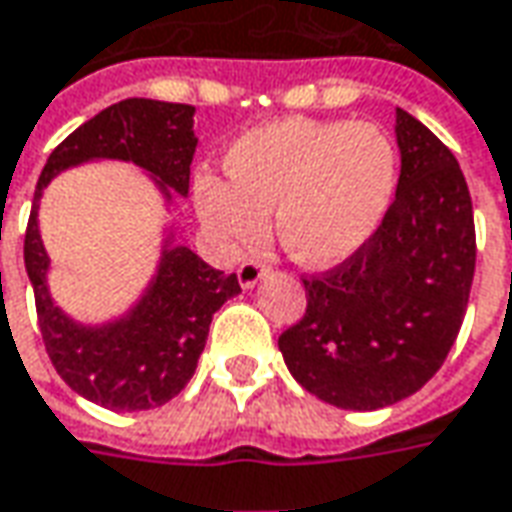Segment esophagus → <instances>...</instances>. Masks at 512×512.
<instances>
[{
    "label": "esophagus",
    "mask_w": 512,
    "mask_h": 512,
    "mask_svg": "<svg viewBox=\"0 0 512 512\" xmlns=\"http://www.w3.org/2000/svg\"><path fill=\"white\" fill-rule=\"evenodd\" d=\"M263 274H266V263H260V260H243L241 269H238V280H241L243 288H252Z\"/></svg>",
    "instance_id": "1"
}]
</instances>
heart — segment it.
Returning <instances> with one entry per match:
<instances>
[{
    "label": "heart",
    "mask_w": 512,
    "mask_h": 512,
    "mask_svg": "<svg viewBox=\"0 0 512 512\" xmlns=\"http://www.w3.org/2000/svg\"><path fill=\"white\" fill-rule=\"evenodd\" d=\"M224 170L229 182L198 173L193 196L201 221L227 249H257L274 212L285 252L325 269L356 255L387 218L398 154L370 123L291 117L241 134Z\"/></svg>",
    "instance_id": "obj_1"
}]
</instances>
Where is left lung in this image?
Listing matches in <instances>:
<instances>
[{"label":"left lung","mask_w":512,"mask_h":512,"mask_svg":"<svg viewBox=\"0 0 512 512\" xmlns=\"http://www.w3.org/2000/svg\"><path fill=\"white\" fill-rule=\"evenodd\" d=\"M401 179L387 218L344 263L305 277V314L280 336L285 367L319 401L373 412L446 361L474 283L476 232L460 162L398 109Z\"/></svg>","instance_id":"8db88e82"}]
</instances>
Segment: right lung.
Here are the masks:
<instances>
[{
	"label": "right lung",
	"instance_id": "1",
	"mask_svg": "<svg viewBox=\"0 0 512 512\" xmlns=\"http://www.w3.org/2000/svg\"><path fill=\"white\" fill-rule=\"evenodd\" d=\"M193 106L128 97L86 120L55 148L36 184L24 232V266L36 294L38 330L52 367L86 401L111 412L156 409L196 373L212 314L241 294L238 274L207 266L187 246H168L145 297L106 325H78L52 302L50 257L38 235V198L61 170L89 159H123L154 176L162 193L187 196L196 154Z\"/></svg>",
	"mask_w": 512,
	"mask_h": 512
}]
</instances>
